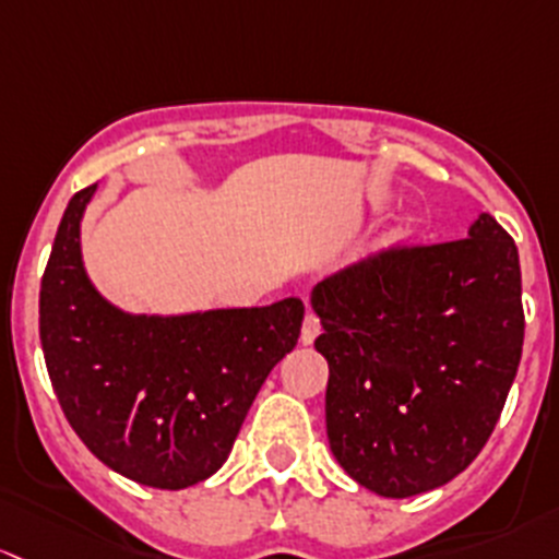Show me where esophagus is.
I'll return each mask as SVG.
<instances>
[{
  "mask_svg": "<svg viewBox=\"0 0 559 559\" xmlns=\"http://www.w3.org/2000/svg\"><path fill=\"white\" fill-rule=\"evenodd\" d=\"M318 333H320V320L314 318V314H307V318H304V325H301V344H304V347H309V344L318 338Z\"/></svg>",
  "mask_w": 559,
  "mask_h": 559,
  "instance_id": "obj_1",
  "label": "esophagus"
}]
</instances>
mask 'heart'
Returning a JSON list of instances; mask_svg holds the SVG:
<instances>
[{
  "mask_svg": "<svg viewBox=\"0 0 559 559\" xmlns=\"http://www.w3.org/2000/svg\"><path fill=\"white\" fill-rule=\"evenodd\" d=\"M412 237H414V217L404 215L382 234V239H379V250H388V252L401 250V247H406L408 241H412Z\"/></svg>",
  "mask_w": 559,
  "mask_h": 559,
  "instance_id": "obj_1",
  "label": "heart"
}]
</instances>
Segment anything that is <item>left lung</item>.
Segmentation results:
<instances>
[{"label":"left lung","mask_w":559,"mask_h":559,"mask_svg":"<svg viewBox=\"0 0 559 559\" xmlns=\"http://www.w3.org/2000/svg\"><path fill=\"white\" fill-rule=\"evenodd\" d=\"M333 457L366 490L412 498L490 439L525 338L520 252L481 212L468 239L384 250L312 287Z\"/></svg>","instance_id":"left-lung-1"}]
</instances>
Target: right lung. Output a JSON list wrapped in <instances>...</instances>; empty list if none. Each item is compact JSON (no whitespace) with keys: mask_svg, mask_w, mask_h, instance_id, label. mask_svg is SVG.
<instances>
[{"mask_svg":"<svg viewBox=\"0 0 559 559\" xmlns=\"http://www.w3.org/2000/svg\"><path fill=\"white\" fill-rule=\"evenodd\" d=\"M94 193L72 195L43 274L45 366L72 430L107 468L186 490L226 463L269 371L296 347L304 304L123 312L83 263L80 223Z\"/></svg>","mask_w":559,"mask_h":559,"instance_id":"1","label":"right lung"}]
</instances>
